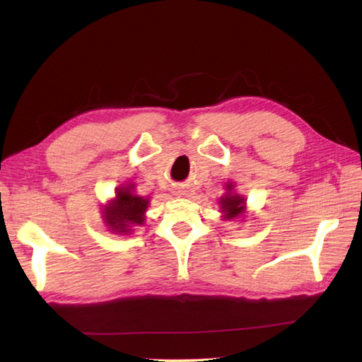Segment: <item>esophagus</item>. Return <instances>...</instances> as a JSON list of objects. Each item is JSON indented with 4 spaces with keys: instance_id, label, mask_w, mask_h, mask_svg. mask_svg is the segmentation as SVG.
<instances>
[{
    "instance_id": "obj_1",
    "label": "esophagus",
    "mask_w": 362,
    "mask_h": 362,
    "mask_svg": "<svg viewBox=\"0 0 362 362\" xmlns=\"http://www.w3.org/2000/svg\"><path fill=\"white\" fill-rule=\"evenodd\" d=\"M176 194H178V195H182V194H181V190H178V192H176Z\"/></svg>"
}]
</instances>
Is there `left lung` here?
I'll return each instance as SVG.
<instances>
[{
  "instance_id": "8db88e82",
  "label": "left lung",
  "mask_w": 362,
  "mask_h": 362,
  "mask_svg": "<svg viewBox=\"0 0 362 362\" xmlns=\"http://www.w3.org/2000/svg\"><path fill=\"white\" fill-rule=\"evenodd\" d=\"M233 189H234V184L228 182L226 184L228 194H225L222 198H220V208H222V212L225 214L223 218L226 220L239 217L245 212V198L238 194H233Z\"/></svg>"
}]
</instances>
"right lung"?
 <instances>
[{
    "instance_id": "1",
    "label": "right lung",
    "mask_w": 362,
    "mask_h": 362,
    "mask_svg": "<svg viewBox=\"0 0 362 362\" xmlns=\"http://www.w3.org/2000/svg\"><path fill=\"white\" fill-rule=\"evenodd\" d=\"M132 187L134 184L117 189L114 200L103 208L105 223L115 234H129L132 226L144 225L145 222V212L150 198L136 195Z\"/></svg>"
}]
</instances>
